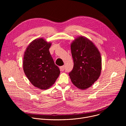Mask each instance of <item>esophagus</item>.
Returning <instances> with one entry per match:
<instances>
[{"label":"esophagus","instance_id":"34e87169","mask_svg":"<svg viewBox=\"0 0 126 126\" xmlns=\"http://www.w3.org/2000/svg\"><path fill=\"white\" fill-rule=\"evenodd\" d=\"M59 68H60V70L61 71H63L65 69V67H64V66H62L60 67Z\"/></svg>","mask_w":126,"mask_h":126}]
</instances>
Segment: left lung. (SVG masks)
<instances>
[{"label": "left lung", "mask_w": 126, "mask_h": 126, "mask_svg": "<svg viewBox=\"0 0 126 126\" xmlns=\"http://www.w3.org/2000/svg\"><path fill=\"white\" fill-rule=\"evenodd\" d=\"M71 50L74 66L69 75L76 87L85 90L90 87L100 76V53L92 41L82 36L72 42Z\"/></svg>", "instance_id": "obj_1"}]
</instances>
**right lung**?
I'll return each mask as SVG.
<instances>
[{
    "mask_svg": "<svg viewBox=\"0 0 126 126\" xmlns=\"http://www.w3.org/2000/svg\"><path fill=\"white\" fill-rule=\"evenodd\" d=\"M51 43L42 38L35 39L24 52L23 68L30 83L35 87L46 90L51 87L60 73L49 52Z\"/></svg>",
    "mask_w": 126,
    "mask_h": 126,
    "instance_id": "1",
    "label": "right lung"
}]
</instances>
